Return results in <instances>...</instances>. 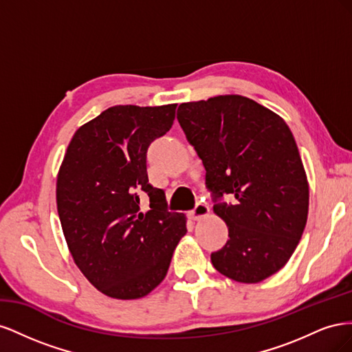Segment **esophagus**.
Here are the masks:
<instances>
[{
	"mask_svg": "<svg viewBox=\"0 0 352 352\" xmlns=\"http://www.w3.org/2000/svg\"><path fill=\"white\" fill-rule=\"evenodd\" d=\"M208 214H210V207L208 204H206V202H198L195 208L189 211V217L192 220H199Z\"/></svg>",
	"mask_w": 352,
	"mask_h": 352,
	"instance_id": "obj_1",
	"label": "esophagus"
}]
</instances>
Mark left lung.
Segmentation results:
<instances>
[{"mask_svg":"<svg viewBox=\"0 0 352 352\" xmlns=\"http://www.w3.org/2000/svg\"><path fill=\"white\" fill-rule=\"evenodd\" d=\"M177 120L206 167L212 208L229 228L212 265L238 282L267 279L291 258L308 214V182L291 129L241 95L180 104Z\"/></svg>","mask_w":352,"mask_h":352,"instance_id":"left-lung-1","label":"left lung"}]
</instances>
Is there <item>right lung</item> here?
<instances>
[{
	"instance_id": "1",
	"label": "right lung",
	"mask_w": 352,
	"mask_h": 352,
	"mask_svg": "<svg viewBox=\"0 0 352 352\" xmlns=\"http://www.w3.org/2000/svg\"><path fill=\"white\" fill-rule=\"evenodd\" d=\"M177 104L114 105L73 135L57 177V210L72 257L98 291L117 300L150 294L186 233L148 182L146 151L166 135ZM141 195L151 199L140 211Z\"/></svg>"
}]
</instances>
